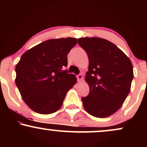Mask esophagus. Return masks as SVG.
Instances as JSON below:
<instances>
[{"label": "esophagus", "mask_w": 147, "mask_h": 147, "mask_svg": "<svg viewBox=\"0 0 147 147\" xmlns=\"http://www.w3.org/2000/svg\"><path fill=\"white\" fill-rule=\"evenodd\" d=\"M77 80H78L79 82H81V81L83 79V76H82V75H81V74H79V75H77Z\"/></svg>", "instance_id": "esophagus-1"}]
</instances>
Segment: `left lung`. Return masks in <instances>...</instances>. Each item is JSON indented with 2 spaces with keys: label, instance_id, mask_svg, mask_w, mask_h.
<instances>
[{
  "label": "left lung",
  "instance_id": "1",
  "mask_svg": "<svg viewBox=\"0 0 147 147\" xmlns=\"http://www.w3.org/2000/svg\"><path fill=\"white\" fill-rule=\"evenodd\" d=\"M89 59L85 80L88 95L82 97L87 113L96 117L114 114L124 102L133 79L131 60L115 45L98 37L78 38Z\"/></svg>",
  "mask_w": 147,
  "mask_h": 147
}]
</instances>
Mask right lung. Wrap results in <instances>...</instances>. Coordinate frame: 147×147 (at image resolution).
Instances as JSON below:
<instances>
[{"label":"right lung","mask_w":147,"mask_h":147,"mask_svg":"<svg viewBox=\"0 0 147 147\" xmlns=\"http://www.w3.org/2000/svg\"><path fill=\"white\" fill-rule=\"evenodd\" d=\"M77 43L71 37L49 39L21 56L15 68V82L23 101L34 112H56L77 83L75 75L63 70L68 65L67 55Z\"/></svg>","instance_id":"add662e5"}]
</instances>
